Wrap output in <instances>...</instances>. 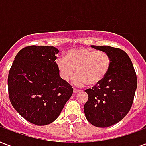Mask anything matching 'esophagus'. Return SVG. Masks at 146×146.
Returning a JSON list of instances; mask_svg holds the SVG:
<instances>
[{
	"label": "esophagus",
	"instance_id": "esophagus-1",
	"mask_svg": "<svg viewBox=\"0 0 146 146\" xmlns=\"http://www.w3.org/2000/svg\"><path fill=\"white\" fill-rule=\"evenodd\" d=\"M78 92H80V90H77V89H73V93L76 94V93H78Z\"/></svg>",
	"mask_w": 146,
	"mask_h": 146
}]
</instances>
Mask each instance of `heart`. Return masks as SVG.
I'll list each match as a JSON object with an SVG mask.
<instances>
[{"instance_id":"1","label":"heart","mask_w":146,"mask_h":146,"mask_svg":"<svg viewBox=\"0 0 146 146\" xmlns=\"http://www.w3.org/2000/svg\"><path fill=\"white\" fill-rule=\"evenodd\" d=\"M111 66L110 55L89 48H73L65 54L64 59L57 61V68L62 79L69 81L73 78V84L82 87L87 84L96 86L104 80Z\"/></svg>"}]
</instances>
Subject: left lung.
<instances>
[{
  "mask_svg": "<svg viewBox=\"0 0 146 146\" xmlns=\"http://www.w3.org/2000/svg\"><path fill=\"white\" fill-rule=\"evenodd\" d=\"M91 47L107 53L111 66L99 84L85 91L88 100L84 111L92 125L107 127L119 122L131 110L137 88V76L125 51L110 46Z\"/></svg>",
  "mask_w": 146,
  "mask_h": 146,
  "instance_id": "obj_1",
  "label": "left lung"
}]
</instances>
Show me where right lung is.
<instances>
[{"mask_svg":"<svg viewBox=\"0 0 146 146\" xmlns=\"http://www.w3.org/2000/svg\"><path fill=\"white\" fill-rule=\"evenodd\" d=\"M58 51L52 46L26 47L16 54L8 73L11 105L36 125L54 122L73 94V88L58 70Z\"/></svg>","mask_w":146,"mask_h":146,"instance_id":"1","label":"right lung"}]
</instances>
